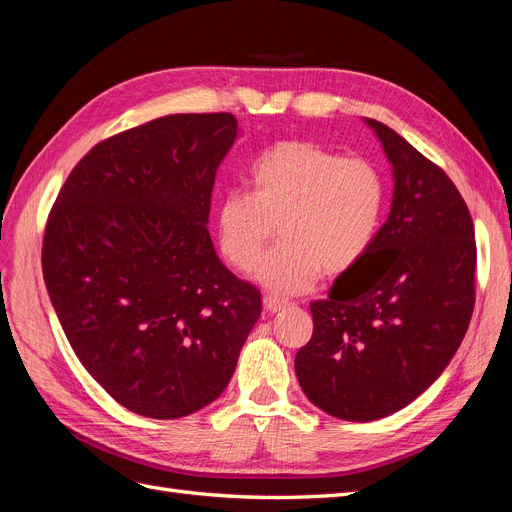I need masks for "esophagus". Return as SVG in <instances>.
<instances>
[{"label":"esophagus","mask_w":512,"mask_h":512,"mask_svg":"<svg viewBox=\"0 0 512 512\" xmlns=\"http://www.w3.org/2000/svg\"><path fill=\"white\" fill-rule=\"evenodd\" d=\"M262 303H265V309H267V312H271V314L282 312V309L288 305V301H284L280 297H271V294H267V297L262 299Z\"/></svg>","instance_id":"1"}]
</instances>
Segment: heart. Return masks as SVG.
I'll use <instances>...</instances> for the list:
<instances>
[{
    "mask_svg": "<svg viewBox=\"0 0 512 512\" xmlns=\"http://www.w3.org/2000/svg\"><path fill=\"white\" fill-rule=\"evenodd\" d=\"M250 185L222 196L218 243L232 267L250 271L277 226L282 243L256 267V280L277 294L309 290L322 269L348 271L376 241L384 181L367 160L284 141L252 164Z\"/></svg>",
    "mask_w": 512,
    "mask_h": 512,
    "instance_id": "obj_1",
    "label": "heart"
}]
</instances>
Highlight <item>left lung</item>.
Here are the masks:
<instances>
[{"label":"left lung","instance_id":"1","mask_svg":"<svg viewBox=\"0 0 512 512\" xmlns=\"http://www.w3.org/2000/svg\"><path fill=\"white\" fill-rule=\"evenodd\" d=\"M393 203L369 252L309 305L312 339L294 369L314 406L344 421L406 408L440 378L474 312L476 241L455 183L376 119Z\"/></svg>","mask_w":512,"mask_h":512}]
</instances>
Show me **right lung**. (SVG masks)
<instances>
[{
    "label": "right lung",
    "mask_w": 512,
    "mask_h": 512,
    "mask_svg": "<svg viewBox=\"0 0 512 512\" xmlns=\"http://www.w3.org/2000/svg\"><path fill=\"white\" fill-rule=\"evenodd\" d=\"M230 113L166 115L98 143L46 222L42 273L72 350L117 404L149 418L218 399L260 316L207 230Z\"/></svg>",
    "instance_id": "right-lung-1"
}]
</instances>
